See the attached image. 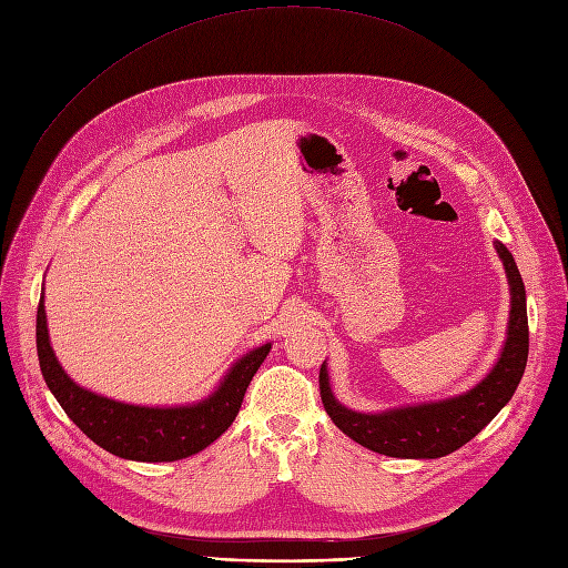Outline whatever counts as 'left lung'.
Listing matches in <instances>:
<instances>
[{"instance_id": "1", "label": "left lung", "mask_w": 568, "mask_h": 568, "mask_svg": "<svg viewBox=\"0 0 568 568\" xmlns=\"http://www.w3.org/2000/svg\"><path fill=\"white\" fill-rule=\"evenodd\" d=\"M497 253L506 266L513 297L508 338L497 366L491 368L487 378L455 399L366 415L348 410L334 399L327 368L323 364L320 366V397H323L332 423L345 436L387 457L436 459L462 448L510 402L513 392L523 381L529 355L527 294L520 271H517V264L504 243H497Z\"/></svg>"}]
</instances>
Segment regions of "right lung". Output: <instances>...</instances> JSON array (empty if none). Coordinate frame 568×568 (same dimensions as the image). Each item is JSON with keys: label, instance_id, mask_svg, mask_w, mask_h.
<instances>
[{"label": "right lung", "instance_id": "add662e5", "mask_svg": "<svg viewBox=\"0 0 568 568\" xmlns=\"http://www.w3.org/2000/svg\"><path fill=\"white\" fill-rule=\"evenodd\" d=\"M271 351L260 345L241 357L209 399L181 408H148L120 404L73 383L48 341L43 297L37 308V353L43 381L58 404L90 440L111 455L134 462H176L204 450L223 434L243 404L255 372Z\"/></svg>", "mask_w": 568, "mask_h": 568}]
</instances>
